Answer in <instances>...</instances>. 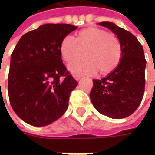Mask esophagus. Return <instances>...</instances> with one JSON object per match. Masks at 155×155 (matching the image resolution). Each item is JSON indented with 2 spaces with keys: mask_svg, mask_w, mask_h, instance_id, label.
<instances>
[{
  "mask_svg": "<svg viewBox=\"0 0 155 155\" xmlns=\"http://www.w3.org/2000/svg\"><path fill=\"white\" fill-rule=\"evenodd\" d=\"M73 77H74V80L78 81V80H80V79L81 78V75H80V74H73Z\"/></svg>",
  "mask_w": 155,
  "mask_h": 155,
  "instance_id": "34e87169",
  "label": "esophagus"
}]
</instances>
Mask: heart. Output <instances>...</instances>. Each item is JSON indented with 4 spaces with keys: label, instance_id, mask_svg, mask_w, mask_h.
Instances as JSON below:
<instances>
[{
    "label": "heart",
    "instance_id": "b5f03b06",
    "mask_svg": "<svg viewBox=\"0 0 155 155\" xmlns=\"http://www.w3.org/2000/svg\"><path fill=\"white\" fill-rule=\"evenodd\" d=\"M77 44L86 46L84 51L86 58L69 64V69L73 73L94 74L99 70L101 74H108L114 71L121 61L122 46L120 40L104 29L84 28L79 31L76 40L71 35H65L60 44V54L63 61L70 62L74 59Z\"/></svg>",
    "mask_w": 155,
    "mask_h": 155
}]
</instances>
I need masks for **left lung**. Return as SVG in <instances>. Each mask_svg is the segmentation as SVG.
I'll return each instance as SVG.
<instances>
[{"label": "left lung", "instance_id": "left-lung-1", "mask_svg": "<svg viewBox=\"0 0 155 155\" xmlns=\"http://www.w3.org/2000/svg\"><path fill=\"white\" fill-rule=\"evenodd\" d=\"M99 25L117 35L122 46V57L107 77L93 80L90 97L101 114L112 119H123L133 114L143 99L146 65L143 46L132 33L114 23L104 21Z\"/></svg>", "mask_w": 155, "mask_h": 155}]
</instances>
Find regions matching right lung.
Returning <instances> with one entry per match:
<instances>
[{
  "instance_id": "1",
  "label": "right lung",
  "mask_w": 155,
  "mask_h": 155,
  "mask_svg": "<svg viewBox=\"0 0 155 155\" xmlns=\"http://www.w3.org/2000/svg\"><path fill=\"white\" fill-rule=\"evenodd\" d=\"M77 29L70 24H45L25 33L11 56L8 94L13 110L34 126H45L68 109L78 82L63 64L60 44Z\"/></svg>"
}]
</instances>
